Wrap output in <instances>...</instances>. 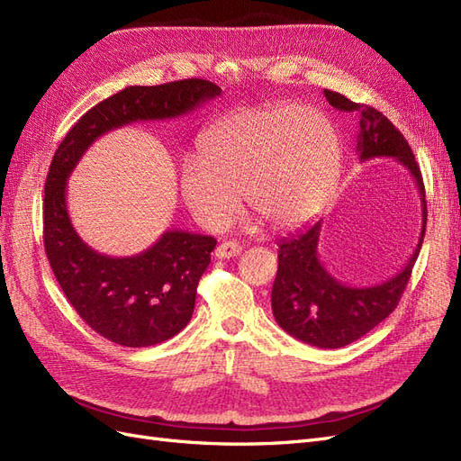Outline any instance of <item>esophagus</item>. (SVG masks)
<instances>
[{
	"label": "esophagus",
	"mask_w": 461,
	"mask_h": 461,
	"mask_svg": "<svg viewBox=\"0 0 461 461\" xmlns=\"http://www.w3.org/2000/svg\"><path fill=\"white\" fill-rule=\"evenodd\" d=\"M242 252V246L236 244V242H222L215 248V256L221 259H227V258H234Z\"/></svg>",
	"instance_id": "1"
}]
</instances>
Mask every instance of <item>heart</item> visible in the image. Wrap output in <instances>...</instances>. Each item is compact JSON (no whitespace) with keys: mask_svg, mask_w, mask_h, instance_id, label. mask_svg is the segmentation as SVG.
Returning a JSON list of instances; mask_svg holds the SVG:
<instances>
[{"mask_svg":"<svg viewBox=\"0 0 461 461\" xmlns=\"http://www.w3.org/2000/svg\"><path fill=\"white\" fill-rule=\"evenodd\" d=\"M340 138L313 107L275 104L222 117L203 136L202 156L180 165V194L194 219L221 230L249 209L273 230L317 215L340 175Z\"/></svg>","mask_w":461,"mask_h":461,"instance_id":"heart-1","label":"heart"}]
</instances>
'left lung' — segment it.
Segmentation results:
<instances>
[{"mask_svg": "<svg viewBox=\"0 0 461 461\" xmlns=\"http://www.w3.org/2000/svg\"><path fill=\"white\" fill-rule=\"evenodd\" d=\"M327 102L359 119L356 151L361 161L394 158L415 180L421 198V234L403 269L373 286H348L337 281L319 259L321 219L278 242V269L271 290L276 323L290 337L317 348H342L364 337L394 312L420 256L427 225L425 186L420 165L403 134L381 111L354 104L339 92L325 90Z\"/></svg>", "mask_w": 461, "mask_h": 461, "instance_id": "left-lung-1", "label": "left lung"}]
</instances>
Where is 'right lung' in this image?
Returning a JSON list of instances; mask_svg holds the SVG:
<instances>
[{"mask_svg":"<svg viewBox=\"0 0 461 461\" xmlns=\"http://www.w3.org/2000/svg\"><path fill=\"white\" fill-rule=\"evenodd\" d=\"M219 95L221 88L202 78L129 86L82 115L51 159L44 188L46 256L77 313L111 342L144 348L183 330L194 313L196 288L217 240L205 234L167 230L140 254L104 256L73 227L67 212V178L105 132L136 121L183 117Z\"/></svg>","mask_w":461,"mask_h":461,"instance_id":"obj_1","label":"right lung"}]
</instances>
